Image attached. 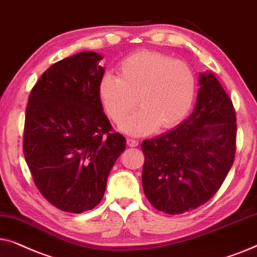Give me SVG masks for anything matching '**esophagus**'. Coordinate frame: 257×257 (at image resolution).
Listing matches in <instances>:
<instances>
[{
	"instance_id": "34e87169",
	"label": "esophagus",
	"mask_w": 257,
	"mask_h": 257,
	"mask_svg": "<svg viewBox=\"0 0 257 257\" xmlns=\"http://www.w3.org/2000/svg\"><path fill=\"white\" fill-rule=\"evenodd\" d=\"M126 145L129 147H138L139 146V141L134 139H126Z\"/></svg>"
}]
</instances>
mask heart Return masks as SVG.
Returning a JSON list of instances; mask_svg holds the SVG:
<instances>
[{"label":"heart","instance_id":"1","mask_svg":"<svg viewBox=\"0 0 257 257\" xmlns=\"http://www.w3.org/2000/svg\"><path fill=\"white\" fill-rule=\"evenodd\" d=\"M98 98L111 121L122 124L126 134L141 136L159 126L179 124L193 105L196 78L186 62L154 50H140L126 56L117 68V77L102 76Z\"/></svg>","mask_w":257,"mask_h":257}]
</instances>
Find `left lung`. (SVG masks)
Wrapping results in <instances>:
<instances>
[{"label": "left lung", "mask_w": 257, "mask_h": 257, "mask_svg": "<svg viewBox=\"0 0 257 257\" xmlns=\"http://www.w3.org/2000/svg\"><path fill=\"white\" fill-rule=\"evenodd\" d=\"M196 105L175 129L146 140L142 186L157 210L183 214L216 194L236 150L232 102L213 73L200 74Z\"/></svg>", "instance_id": "left-lung-1"}]
</instances>
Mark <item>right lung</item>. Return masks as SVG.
Segmentation results:
<instances>
[{
	"label": "right lung",
	"instance_id": "1",
	"mask_svg": "<svg viewBox=\"0 0 257 257\" xmlns=\"http://www.w3.org/2000/svg\"><path fill=\"white\" fill-rule=\"evenodd\" d=\"M101 60L82 51L54 63L34 85L26 109L23 154L34 182L48 202L68 213L101 202L125 149L98 98Z\"/></svg>",
	"mask_w": 257,
	"mask_h": 257
}]
</instances>
